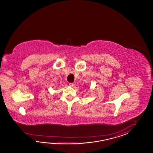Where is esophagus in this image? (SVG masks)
<instances>
[{"instance_id": "34e87169", "label": "esophagus", "mask_w": 153, "mask_h": 153, "mask_svg": "<svg viewBox=\"0 0 153 153\" xmlns=\"http://www.w3.org/2000/svg\"><path fill=\"white\" fill-rule=\"evenodd\" d=\"M69 86H71V87H73V86H74V83H72H72H69Z\"/></svg>"}]
</instances>
